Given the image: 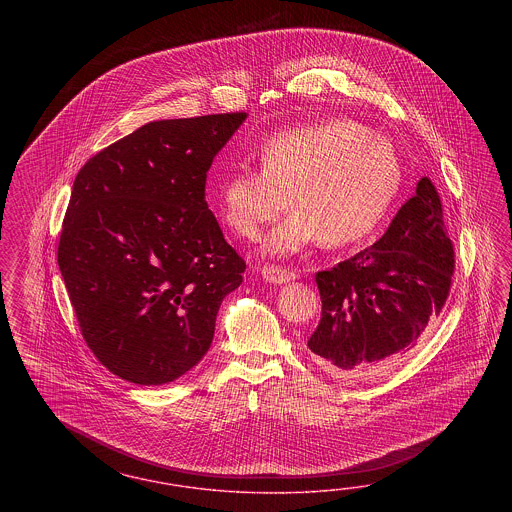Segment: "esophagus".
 Here are the masks:
<instances>
[{"label": "esophagus", "instance_id": "obj_1", "mask_svg": "<svg viewBox=\"0 0 512 512\" xmlns=\"http://www.w3.org/2000/svg\"><path fill=\"white\" fill-rule=\"evenodd\" d=\"M263 278L268 283H274V285H283V283H291L295 281L296 274L293 270H287V268H281V266H264Z\"/></svg>", "mask_w": 512, "mask_h": 512}]
</instances>
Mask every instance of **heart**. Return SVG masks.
<instances>
[{"label":"heart","instance_id":"b5f03b06","mask_svg":"<svg viewBox=\"0 0 512 512\" xmlns=\"http://www.w3.org/2000/svg\"><path fill=\"white\" fill-rule=\"evenodd\" d=\"M255 161L257 171L238 167L217 180V214L234 234L255 240L291 197L295 212L261 246L278 259L319 240L332 248L364 240L402 187L394 146L353 120L279 131L257 148Z\"/></svg>","mask_w":512,"mask_h":512}]
</instances>
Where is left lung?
Returning a JSON list of instances; mask_svg holds the SVG:
<instances>
[{"label": "left lung", "mask_w": 512, "mask_h": 512, "mask_svg": "<svg viewBox=\"0 0 512 512\" xmlns=\"http://www.w3.org/2000/svg\"><path fill=\"white\" fill-rule=\"evenodd\" d=\"M454 249L430 178L373 246L315 274L323 313L308 347L334 377H366L409 353L450 291Z\"/></svg>", "instance_id": "obj_1"}]
</instances>
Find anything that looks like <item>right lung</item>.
<instances>
[{"label":"right lung","instance_id":"1","mask_svg":"<svg viewBox=\"0 0 512 512\" xmlns=\"http://www.w3.org/2000/svg\"><path fill=\"white\" fill-rule=\"evenodd\" d=\"M248 118L142 125L75 178L58 264L97 360L135 385H165L210 349L246 263L204 201L206 172Z\"/></svg>","mask_w":512,"mask_h":512}]
</instances>
